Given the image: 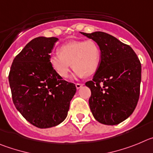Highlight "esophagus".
Wrapping results in <instances>:
<instances>
[{"label":"esophagus","mask_w":153,"mask_h":153,"mask_svg":"<svg viewBox=\"0 0 153 153\" xmlns=\"http://www.w3.org/2000/svg\"><path fill=\"white\" fill-rule=\"evenodd\" d=\"M83 85H84V84H82V83H76V84H75V86H76L77 89L81 88H82Z\"/></svg>","instance_id":"obj_1"}]
</instances>
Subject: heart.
I'll return each mask as SVG.
<instances>
[{
	"label": "heart",
	"instance_id": "obj_1",
	"mask_svg": "<svg viewBox=\"0 0 153 153\" xmlns=\"http://www.w3.org/2000/svg\"><path fill=\"white\" fill-rule=\"evenodd\" d=\"M59 53L52 55L50 64L59 77L67 78L72 67L78 77L90 76L98 69L100 63V49L92 39L71 41L64 44Z\"/></svg>",
	"mask_w": 153,
	"mask_h": 153
}]
</instances>
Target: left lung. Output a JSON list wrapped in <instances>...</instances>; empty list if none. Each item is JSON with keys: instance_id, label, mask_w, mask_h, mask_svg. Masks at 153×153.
Instances as JSON below:
<instances>
[{"instance_id": "left-lung-1", "label": "left lung", "mask_w": 153, "mask_h": 153, "mask_svg": "<svg viewBox=\"0 0 153 153\" xmlns=\"http://www.w3.org/2000/svg\"><path fill=\"white\" fill-rule=\"evenodd\" d=\"M98 44L100 63L91 81L89 106L94 117L117 125L133 114L140 97L141 63L133 49L104 32L82 33Z\"/></svg>"}]
</instances>
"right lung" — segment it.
I'll list each match as a JSON object with an SVG mask.
<instances>
[{
  "instance_id": "obj_1",
  "label": "right lung",
  "mask_w": 153,
  "mask_h": 153,
  "mask_svg": "<svg viewBox=\"0 0 153 153\" xmlns=\"http://www.w3.org/2000/svg\"><path fill=\"white\" fill-rule=\"evenodd\" d=\"M56 37L39 36L26 45L13 59L9 84L17 111L31 124L49 128L65 119L75 85L59 77L49 62Z\"/></svg>"
}]
</instances>
